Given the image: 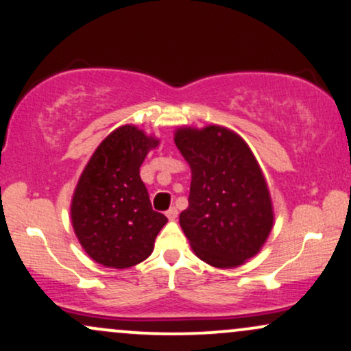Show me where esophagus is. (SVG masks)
<instances>
[{
  "label": "esophagus",
  "instance_id": "esophagus-1",
  "mask_svg": "<svg viewBox=\"0 0 351 351\" xmlns=\"http://www.w3.org/2000/svg\"><path fill=\"white\" fill-rule=\"evenodd\" d=\"M167 216H168V219H175V217L178 216V209H176L175 206L170 208V209H168V211H167Z\"/></svg>",
  "mask_w": 351,
  "mask_h": 351
}]
</instances>
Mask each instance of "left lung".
I'll use <instances>...</instances> for the list:
<instances>
[{
    "label": "left lung",
    "mask_w": 351,
    "mask_h": 351,
    "mask_svg": "<svg viewBox=\"0 0 351 351\" xmlns=\"http://www.w3.org/2000/svg\"><path fill=\"white\" fill-rule=\"evenodd\" d=\"M175 143L191 167L188 208L180 224L196 256L236 267L259 252L272 228L267 184L241 136L217 125L180 128Z\"/></svg>",
    "instance_id": "left-lung-1"
}]
</instances>
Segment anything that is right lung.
<instances>
[{
    "instance_id": "obj_1",
    "label": "right lung",
    "mask_w": 351,
    "mask_h": 351,
    "mask_svg": "<svg viewBox=\"0 0 351 351\" xmlns=\"http://www.w3.org/2000/svg\"><path fill=\"white\" fill-rule=\"evenodd\" d=\"M156 140L132 125L99 145L72 198V226L95 263L125 269L142 263L167 216L153 211L140 167Z\"/></svg>"
}]
</instances>
